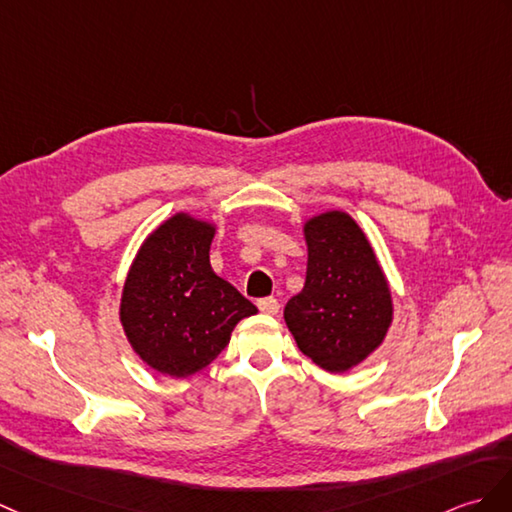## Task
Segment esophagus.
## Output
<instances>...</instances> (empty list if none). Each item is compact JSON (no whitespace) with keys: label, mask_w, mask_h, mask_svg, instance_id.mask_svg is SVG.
<instances>
[{"label":"esophagus","mask_w":512,"mask_h":512,"mask_svg":"<svg viewBox=\"0 0 512 512\" xmlns=\"http://www.w3.org/2000/svg\"><path fill=\"white\" fill-rule=\"evenodd\" d=\"M257 307L264 314H277L279 312V301L275 299V296H264V299L257 301Z\"/></svg>","instance_id":"1"}]
</instances>
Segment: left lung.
Masks as SVG:
<instances>
[{
	"label": "left lung",
	"instance_id": "8db88e82",
	"mask_svg": "<svg viewBox=\"0 0 512 512\" xmlns=\"http://www.w3.org/2000/svg\"><path fill=\"white\" fill-rule=\"evenodd\" d=\"M307 275L283 318L299 349L331 373L360 364L392 320L390 290L366 235L347 213L305 224Z\"/></svg>",
	"mask_w": 512,
	"mask_h": 512
}]
</instances>
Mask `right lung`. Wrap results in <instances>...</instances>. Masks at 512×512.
<instances>
[{
	"label": "right lung",
	"mask_w": 512,
	"mask_h": 512,
	"mask_svg": "<svg viewBox=\"0 0 512 512\" xmlns=\"http://www.w3.org/2000/svg\"><path fill=\"white\" fill-rule=\"evenodd\" d=\"M211 224L176 213L141 246L122 294L126 336L154 371L189 377L209 366L257 307L209 264Z\"/></svg>",
	"instance_id": "1"
}]
</instances>
